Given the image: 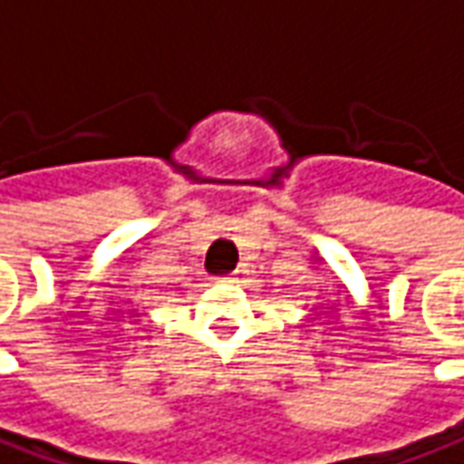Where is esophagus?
I'll return each mask as SVG.
<instances>
[{"mask_svg":"<svg viewBox=\"0 0 464 464\" xmlns=\"http://www.w3.org/2000/svg\"><path fill=\"white\" fill-rule=\"evenodd\" d=\"M218 282H236V280H233V275H223V277H218Z\"/></svg>","mask_w":464,"mask_h":464,"instance_id":"1","label":"esophagus"}]
</instances>
